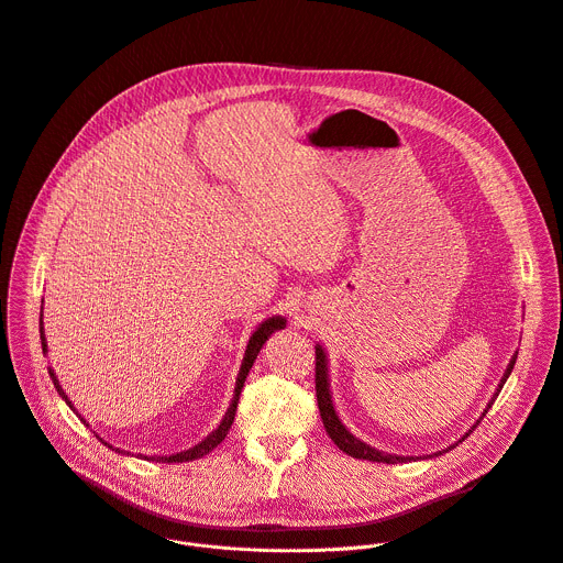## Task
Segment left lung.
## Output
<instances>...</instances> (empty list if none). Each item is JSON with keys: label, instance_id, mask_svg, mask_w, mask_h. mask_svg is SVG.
<instances>
[{"label": "left lung", "instance_id": "obj_1", "mask_svg": "<svg viewBox=\"0 0 563 563\" xmlns=\"http://www.w3.org/2000/svg\"><path fill=\"white\" fill-rule=\"evenodd\" d=\"M515 363H517V354L510 358V363H508V369H506V374H504V378H501V383H499V389L495 391V396H493V400L488 404V408L484 410V417H486V412L493 408V404H495V398L499 396V391H501V387H504V383L508 380V376H510V372H512V367H515ZM316 400H318V410H320V419H323V426H325V430H328V434H330V439L339 445V450H343L345 454H350V456H354V459H367V461H376V463H406V461H412V459H419V456H398V454H387V452H380V450H374L372 445H367V443H363L361 439H356L343 423H341V419H339V415H336V410H334V404H332V394H330V376H328V356H325V350L320 347V345H316ZM481 417V419H484ZM481 419L454 443V445H459L461 441H465L467 437H470V432L481 423ZM454 445H450V448H445V450H441V452H434V454H428V456H423V459H432V456H439V454H445L448 450H452Z\"/></svg>", "mask_w": 563, "mask_h": 563}]
</instances>
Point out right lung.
<instances>
[{
  "label": "right lung",
  "instance_id": "add662e5",
  "mask_svg": "<svg viewBox=\"0 0 563 563\" xmlns=\"http://www.w3.org/2000/svg\"><path fill=\"white\" fill-rule=\"evenodd\" d=\"M285 323L287 320L283 318V316H272V318H267L265 323H261L258 325V330L252 334V339H250V343H247V352H245V358H243V365H240V372H238V378H235V389H233V398H231V406L227 408V412H224V419L220 421V426L207 437V439H202L198 445H194V448H189V450H185V452H176V454H169V456H148V461H163V463H183V461H194V459H200V456H205V454H209L213 448H218L222 441H224V437H227V432H229V428H231V423H233V417H235V408H238V400H240V389H243V385H245V378H247V374H250V369H252V365H254V361H256V356H258V352L263 350V345L267 343V339L276 332V330H283L285 328ZM40 339H42V350H44V354L48 352V347H46V339H44V328H42V313H40ZM48 374H51V380H53V385H55V389H57V394L66 400L68 404V408L73 410V406H70V400H68V396H66V391L62 389V385H59V380H57V376L53 374V369L48 367ZM75 412V410H73ZM85 421V419H82ZM87 423V421H85ZM98 437V434H96ZM100 439V437H98ZM104 445H109L104 439H100ZM109 448H113V445H109ZM115 452H120V454H124L120 448H113ZM129 454V452H126ZM146 459V456H144Z\"/></svg>",
  "mask_w": 563,
  "mask_h": 563
}]
</instances>
